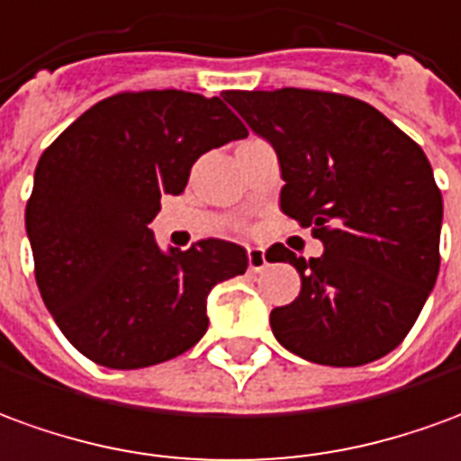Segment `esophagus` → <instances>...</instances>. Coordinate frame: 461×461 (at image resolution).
Returning <instances> with one entry per match:
<instances>
[{
	"mask_svg": "<svg viewBox=\"0 0 461 461\" xmlns=\"http://www.w3.org/2000/svg\"><path fill=\"white\" fill-rule=\"evenodd\" d=\"M266 266H267L266 250H263V248H248V267H250L253 273H260Z\"/></svg>",
	"mask_w": 461,
	"mask_h": 461,
	"instance_id": "esophagus-1",
	"label": "esophagus"
}]
</instances>
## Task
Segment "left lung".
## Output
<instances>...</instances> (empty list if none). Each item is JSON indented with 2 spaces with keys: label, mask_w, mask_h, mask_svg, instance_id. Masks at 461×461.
<instances>
[{
  "label": "left lung",
  "mask_w": 461,
  "mask_h": 461,
  "mask_svg": "<svg viewBox=\"0 0 461 461\" xmlns=\"http://www.w3.org/2000/svg\"><path fill=\"white\" fill-rule=\"evenodd\" d=\"M276 149L280 208L322 240L320 258L276 243L270 263L300 273V295L270 312L276 340L298 357L357 367L393 352L420 318L439 273L442 194L417 143L345 94L225 91Z\"/></svg>",
  "instance_id": "8db88e82"
}]
</instances>
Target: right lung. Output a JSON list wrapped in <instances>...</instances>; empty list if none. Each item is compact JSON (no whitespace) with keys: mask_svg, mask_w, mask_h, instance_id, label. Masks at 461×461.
Returning a JSON list of instances; mask_svg holds the SVG:
<instances>
[{"mask_svg":"<svg viewBox=\"0 0 461 461\" xmlns=\"http://www.w3.org/2000/svg\"><path fill=\"white\" fill-rule=\"evenodd\" d=\"M246 136L218 96L121 91L41 153L24 215L34 276L51 318L84 357L139 370L203 338L205 298L246 273V250L203 238L163 253L149 223L163 194L184 191L198 156Z\"/></svg>","mask_w":461,"mask_h":461,"instance_id":"add662e5","label":"right lung"}]
</instances>
